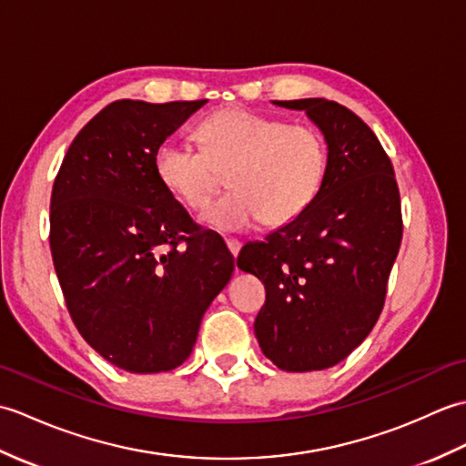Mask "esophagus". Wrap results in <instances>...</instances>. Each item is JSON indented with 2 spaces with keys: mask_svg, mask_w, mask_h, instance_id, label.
I'll return each instance as SVG.
<instances>
[{
  "mask_svg": "<svg viewBox=\"0 0 466 466\" xmlns=\"http://www.w3.org/2000/svg\"><path fill=\"white\" fill-rule=\"evenodd\" d=\"M226 246H228V250H230V254L234 256H238V252H240V248H242V244L238 242V240H226Z\"/></svg>",
  "mask_w": 466,
  "mask_h": 466,
  "instance_id": "esophagus-1",
  "label": "esophagus"
}]
</instances>
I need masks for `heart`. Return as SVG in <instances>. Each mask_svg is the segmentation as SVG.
<instances>
[{"label":"heart","instance_id":"heart-1","mask_svg":"<svg viewBox=\"0 0 466 466\" xmlns=\"http://www.w3.org/2000/svg\"><path fill=\"white\" fill-rule=\"evenodd\" d=\"M196 150L166 140L154 156L157 180L187 208H202L222 184L232 187L206 208L200 220L222 232L254 222L296 220L319 196L329 170V147L312 126L228 107L198 126Z\"/></svg>","mask_w":466,"mask_h":466}]
</instances>
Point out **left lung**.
<instances>
[{"instance_id":"left-lung-1","label":"left lung","mask_w":466,"mask_h":466,"mask_svg":"<svg viewBox=\"0 0 466 466\" xmlns=\"http://www.w3.org/2000/svg\"><path fill=\"white\" fill-rule=\"evenodd\" d=\"M274 104L319 127L329 170L314 202L246 244L236 264L264 282L254 334L266 359L289 372L324 370L379 320L402 240L399 186L379 137L349 107L324 97Z\"/></svg>"}]
</instances>
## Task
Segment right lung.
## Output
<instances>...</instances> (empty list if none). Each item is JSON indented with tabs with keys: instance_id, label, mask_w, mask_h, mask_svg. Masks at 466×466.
Masks as SVG:
<instances>
[{
	"instance_id": "right-lung-1",
	"label": "right lung",
	"mask_w": 466,
	"mask_h": 466,
	"mask_svg": "<svg viewBox=\"0 0 466 466\" xmlns=\"http://www.w3.org/2000/svg\"><path fill=\"white\" fill-rule=\"evenodd\" d=\"M206 104L117 100L69 146L54 182L49 246L84 340L127 372L180 366L234 258L157 180L154 156Z\"/></svg>"
}]
</instances>
